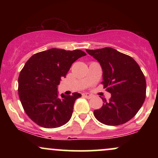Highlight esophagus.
<instances>
[{"mask_svg":"<svg viewBox=\"0 0 158 158\" xmlns=\"http://www.w3.org/2000/svg\"><path fill=\"white\" fill-rule=\"evenodd\" d=\"M82 97H85V98H88V99H90V98L92 97V96L90 95V94L84 93V94H82Z\"/></svg>","mask_w":158,"mask_h":158,"instance_id":"esophagus-1","label":"esophagus"}]
</instances>
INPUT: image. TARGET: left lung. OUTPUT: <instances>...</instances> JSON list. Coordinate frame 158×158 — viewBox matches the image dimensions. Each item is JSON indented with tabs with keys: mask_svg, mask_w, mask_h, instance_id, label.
I'll list each match as a JSON object with an SVG mask.
<instances>
[{
	"mask_svg": "<svg viewBox=\"0 0 158 158\" xmlns=\"http://www.w3.org/2000/svg\"><path fill=\"white\" fill-rule=\"evenodd\" d=\"M102 69V83L111 94L109 102L103 99L102 108L94 111L96 119L108 126L129 121L143 106L146 82L140 68L131 56L111 48L86 50Z\"/></svg>",
	"mask_w": 158,
	"mask_h": 158,
	"instance_id": "1",
	"label": "left lung"
}]
</instances>
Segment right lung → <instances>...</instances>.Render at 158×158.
Masks as SVG:
<instances>
[{"label":"right lung","instance_id":"add662e5","mask_svg":"<svg viewBox=\"0 0 158 158\" xmlns=\"http://www.w3.org/2000/svg\"><path fill=\"white\" fill-rule=\"evenodd\" d=\"M85 56L80 50L52 48L34 54L27 61L19 74V95L25 112L34 123L53 128L70 120L74 102L81 95L62 94L59 97L58 85L74 61Z\"/></svg>","mask_w":158,"mask_h":158}]
</instances>
